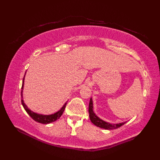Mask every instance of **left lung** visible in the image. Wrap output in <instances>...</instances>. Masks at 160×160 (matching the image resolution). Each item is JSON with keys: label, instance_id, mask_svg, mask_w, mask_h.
<instances>
[{"label": "left lung", "instance_id": "left-lung-1", "mask_svg": "<svg viewBox=\"0 0 160 160\" xmlns=\"http://www.w3.org/2000/svg\"><path fill=\"white\" fill-rule=\"evenodd\" d=\"M88 111H89V116L90 120L94 125L97 127H99V128H100L105 129V130H114V129H117L120 128L121 126H122L124 124H125L126 122H122L119 124H110L109 122H107L101 120L100 118H99L98 117L95 115V112H93V104L92 98H90L89 103V110H88Z\"/></svg>", "mask_w": 160, "mask_h": 160}]
</instances>
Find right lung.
I'll use <instances>...</instances> for the list:
<instances>
[{
  "label": "right lung",
  "mask_w": 160,
  "mask_h": 160,
  "mask_svg": "<svg viewBox=\"0 0 160 160\" xmlns=\"http://www.w3.org/2000/svg\"><path fill=\"white\" fill-rule=\"evenodd\" d=\"M25 75L23 78V80H22V90H21V102L22 105L23 106V108L25 109V110L26 111L27 113L32 118V120H34L35 121L38 122L42 123V124H49L50 122H53L56 121L58 119H59L61 115H62L63 112H64L65 107H66L67 102H65L64 104V105L62 106V108L60 109L59 111H58L57 112H55L54 114H52V115H41V114H38L33 112L32 111H31L30 109L28 108L27 105L24 103V101L22 100V90H23V85H24V79H25Z\"/></svg>",
  "instance_id": "obj_1"
}]
</instances>
